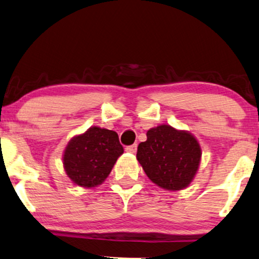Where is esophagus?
<instances>
[{
    "instance_id": "34e87169",
    "label": "esophagus",
    "mask_w": 259,
    "mask_h": 259,
    "mask_svg": "<svg viewBox=\"0 0 259 259\" xmlns=\"http://www.w3.org/2000/svg\"><path fill=\"white\" fill-rule=\"evenodd\" d=\"M137 148H138V145H137V144L131 145V146H127V147H126V152L132 153V154H134V153L137 152Z\"/></svg>"
}]
</instances>
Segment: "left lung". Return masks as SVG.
Wrapping results in <instances>:
<instances>
[{
	"instance_id": "left-lung-1",
	"label": "left lung",
	"mask_w": 259,
	"mask_h": 259,
	"mask_svg": "<svg viewBox=\"0 0 259 259\" xmlns=\"http://www.w3.org/2000/svg\"><path fill=\"white\" fill-rule=\"evenodd\" d=\"M200 142L188 131L159 125L147 131L137 159L153 183L164 190H181L193 182L201 163Z\"/></svg>"
}]
</instances>
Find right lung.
<instances>
[{
	"instance_id": "right-lung-1",
	"label": "right lung",
	"mask_w": 259,
	"mask_h": 259,
	"mask_svg": "<svg viewBox=\"0 0 259 259\" xmlns=\"http://www.w3.org/2000/svg\"><path fill=\"white\" fill-rule=\"evenodd\" d=\"M122 153L117 132L92 126L67 142L63 166L73 185L95 188L107 179Z\"/></svg>"
}]
</instances>
